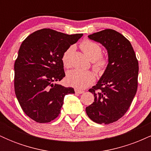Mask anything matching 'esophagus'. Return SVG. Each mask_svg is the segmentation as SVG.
<instances>
[{"label":"esophagus","mask_w":151,"mask_h":151,"mask_svg":"<svg viewBox=\"0 0 151 151\" xmlns=\"http://www.w3.org/2000/svg\"><path fill=\"white\" fill-rule=\"evenodd\" d=\"M74 91H75V93H79V94H81V93H83L84 92V91H82V90H79V89H75Z\"/></svg>","instance_id":"obj_1"}]
</instances>
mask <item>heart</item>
Instances as JSON below:
<instances>
[{
    "label": "heart",
    "mask_w": 151,
    "mask_h": 151,
    "mask_svg": "<svg viewBox=\"0 0 151 151\" xmlns=\"http://www.w3.org/2000/svg\"><path fill=\"white\" fill-rule=\"evenodd\" d=\"M81 49L88 58L93 61L92 67L98 74H103L107 67L108 60L102 56V48L98 43L85 40L80 45ZM74 47L70 46L64 52L62 57V61L67 68L70 66V59L74 52ZM95 80L94 74L90 71L81 72L78 70H71L67 72L66 81L70 86L76 89H82L92 84Z\"/></svg>",
    "instance_id": "obj_1"
}]
</instances>
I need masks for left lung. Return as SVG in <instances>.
<instances>
[{
	"label": "left lung",
	"instance_id": "obj_1",
	"mask_svg": "<svg viewBox=\"0 0 151 151\" xmlns=\"http://www.w3.org/2000/svg\"><path fill=\"white\" fill-rule=\"evenodd\" d=\"M88 37L105 47L109 63L97 84L89 90L94 101L86 112L97 124H111L126 113L136 95L138 60L129 40L116 30L106 29Z\"/></svg>",
	"mask_w": 151,
	"mask_h": 151
}]
</instances>
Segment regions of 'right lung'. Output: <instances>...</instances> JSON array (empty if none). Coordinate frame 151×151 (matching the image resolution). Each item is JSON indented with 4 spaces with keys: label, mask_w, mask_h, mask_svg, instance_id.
Masks as SVG:
<instances>
[{
    "label": "right lung",
    "mask_w": 151,
    "mask_h": 151,
    "mask_svg": "<svg viewBox=\"0 0 151 151\" xmlns=\"http://www.w3.org/2000/svg\"><path fill=\"white\" fill-rule=\"evenodd\" d=\"M82 35L44 28L22 42L14 65L15 93L22 111L36 122L56 119L65 95L74 93L73 88L55 82L65 77L64 52Z\"/></svg>",
    "instance_id": "right-lung-1"
}]
</instances>
